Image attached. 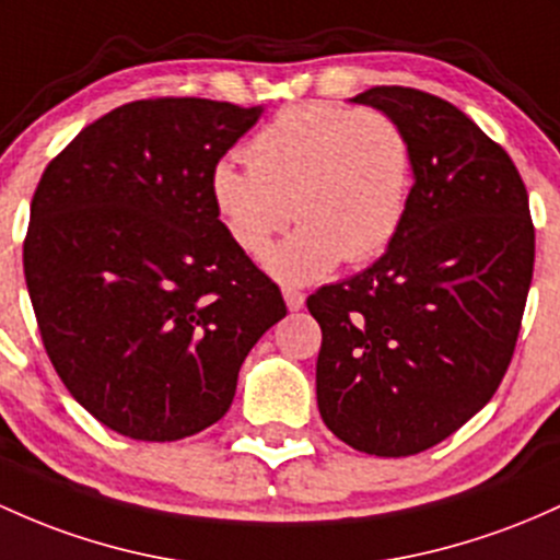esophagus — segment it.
I'll return each mask as SVG.
<instances>
[{
  "instance_id": "esophagus-1",
  "label": "esophagus",
  "mask_w": 560,
  "mask_h": 560,
  "mask_svg": "<svg viewBox=\"0 0 560 560\" xmlns=\"http://www.w3.org/2000/svg\"><path fill=\"white\" fill-rule=\"evenodd\" d=\"M284 303L290 311H300L305 305V294L300 290H292V287H284Z\"/></svg>"
}]
</instances>
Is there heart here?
<instances>
[{
    "instance_id": "1",
    "label": "heart",
    "mask_w": 560,
    "mask_h": 560,
    "mask_svg": "<svg viewBox=\"0 0 560 560\" xmlns=\"http://www.w3.org/2000/svg\"><path fill=\"white\" fill-rule=\"evenodd\" d=\"M247 162L220 159L210 175L218 218L238 249L268 257L281 281L322 279L342 260H372L407 220L415 153L407 130L383 110L308 101L281 108L247 145Z\"/></svg>"
}]
</instances>
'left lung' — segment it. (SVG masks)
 <instances>
[{"label": "left lung", "instance_id": "left-lung-1", "mask_svg": "<svg viewBox=\"0 0 560 560\" xmlns=\"http://www.w3.org/2000/svg\"><path fill=\"white\" fill-rule=\"evenodd\" d=\"M404 127L415 153L407 220L380 260L322 287V420L377 457L425 452L505 377L534 270L529 196L500 143L457 106L411 88L353 97Z\"/></svg>", "mask_w": 560, "mask_h": 560}]
</instances>
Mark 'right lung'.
Listing matches in <instances>:
<instances>
[{"mask_svg":"<svg viewBox=\"0 0 560 560\" xmlns=\"http://www.w3.org/2000/svg\"><path fill=\"white\" fill-rule=\"evenodd\" d=\"M262 108L151 97L108 110L47 164L23 273L69 393L138 441L210 428L244 359L287 316L279 287L233 244L212 167Z\"/></svg>","mask_w":560,"mask_h":560,"instance_id":"obj_1","label":"right lung"}]
</instances>
